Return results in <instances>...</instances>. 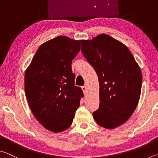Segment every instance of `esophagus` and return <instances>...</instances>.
Here are the masks:
<instances>
[{
	"mask_svg": "<svg viewBox=\"0 0 158 158\" xmlns=\"http://www.w3.org/2000/svg\"><path fill=\"white\" fill-rule=\"evenodd\" d=\"M81 89L83 90V92H84V95L86 94V92H87V86H86V85H84V86H82Z\"/></svg>",
	"mask_w": 158,
	"mask_h": 158,
	"instance_id": "obj_1",
	"label": "esophagus"
}]
</instances>
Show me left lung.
I'll list each match as a JSON object with an SVG mask.
<instances>
[{
	"label": "left lung",
	"mask_w": 158,
	"mask_h": 158,
	"mask_svg": "<svg viewBox=\"0 0 158 158\" xmlns=\"http://www.w3.org/2000/svg\"><path fill=\"white\" fill-rule=\"evenodd\" d=\"M81 42V52L95 70L100 85V106L93 118L101 127L114 129L137 108L142 84L140 68L129 49L108 35Z\"/></svg>",
	"instance_id": "obj_1"
}]
</instances>
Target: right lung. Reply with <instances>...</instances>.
I'll list each match as a JSON object with an SVG mask.
<instances>
[{"label": "right lung", "mask_w": 158, "mask_h": 158, "mask_svg": "<svg viewBox=\"0 0 158 158\" xmlns=\"http://www.w3.org/2000/svg\"><path fill=\"white\" fill-rule=\"evenodd\" d=\"M81 40L58 36L41 44L26 69V97L32 112L45 129L66 130L73 123L80 99L74 85L72 60L79 52Z\"/></svg>", "instance_id": "1"}]
</instances>
